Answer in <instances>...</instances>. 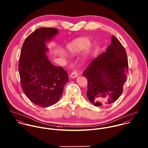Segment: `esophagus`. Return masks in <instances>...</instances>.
<instances>
[{"label":"esophagus","instance_id":"34e87169","mask_svg":"<svg viewBox=\"0 0 148 148\" xmlns=\"http://www.w3.org/2000/svg\"><path fill=\"white\" fill-rule=\"evenodd\" d=\"M78 73L77 71H74L73 72L71 73V75H70V77L72 78H76L77 77H78Z\"/></svg>","mask_w":148,"mask_h":148}]
</instances>
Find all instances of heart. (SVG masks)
Instances as JSON below:
<instances>
[{
	"label": "heart",
	"mask_w": 148,
	"mask_h": 148,
	"mask_svg": "<svg viewBox=\"0 0 148 148\" xmlns=\"http://www.w3.org/2000/svg\"><path fill=\"white\" fill-rule=\"evenodd\" d=\"M67 53L70 55H75L85 49L84 52V60L87 59L92 51V45L89 38L85 37H78L69 42L66 46Z\"/></svg>",
	"instance_id": "obj_1"
}]
</instances>
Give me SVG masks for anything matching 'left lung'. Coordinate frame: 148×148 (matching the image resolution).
Here are the masks:
<instances>
[{
  "label": "left lung",
  "instance_id": "8db88e82",
  "mask_svg": "<svg viewBox=\"0 0 148 148\" xmlns=\"http://www.w3.org/2000/svg\"><path fill=\"white\" fill-rule=\"evenodd\" d=\"M128 71L126 50L112 36L106 52L93 60L82 73L88 79V100L96 107L107 106L115 102L123 91Z\"/></svg>",
  "mask_w": 148,
  "mask_h": 148
}]
</instances>
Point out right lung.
<instances>
[{
	"instance_id": "obj_1",
	"label": "right lung",
	"mask_w": 148,
	"mask_h": 148,
	"mask_svg": "<svg viewBox=\"0 0 148 148\" xmlns=\"http://www.w3.org/2000/svg\"><path fill=\"white\" fill-rule=\"evenodd\" d=\"M58 33L53 27L34 30L25 40L19 59L22 89L33 103L42 107L56 103L69 81L67 71L52 64L46 54L49 51L47 42Z\"/></svg>"
}]
</instances>
